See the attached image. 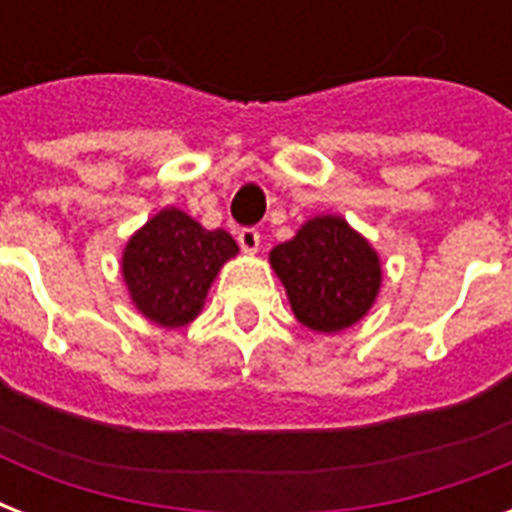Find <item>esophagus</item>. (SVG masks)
Listing matches in <instances>:
<instances>
[{"label":"esophagus","mask_w":512,"mask_h":512,"mask_svg":"<svg viewBox=\"0 0 512 512\" xmlns=\"http://www.w3.org/2000/svg\"><path fill=\"white\" fill-rule=\"evenodd\" d=\"M239 247L247 252V255H255L260 249V233L255 228H241L239 231Z\"/></svg>","instance_id":"esophagus-1"}]
</instances>
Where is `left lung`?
Masks as SVG:
<instances>
[{
    "instance_id": "left-lung-1",
    "label": "left lung",
    "mask_w": 512,
    "mask_h": 512,
    "mask_svg": "<svg viewBox=\"0 0 512 512\" xmlns=\"http://www.w3.org/2000/svg\"><path fill=\"white\" fill-rule=\"evenodd\" d=\"M303 327L337 335L364 319L382 289V260L342 215L305 220L268 255Z\"/></svg>"
}]
</instances>
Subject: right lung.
<instances>
[{
    "instance_id": "1",
    "label": "right lung",
    "mask_w": 512,
    "mask_h": 512,
    "mask_svg": "<svg viewBox=\"0 0 512 512\" xmlns=\"http://www.w3.org/2000/svg\"><path fill=\"white\" fill-rule=\"evenodd\" d=\"M236 255L231 233L207 231L183 209L164 207L124 244L122 279L138 313L177 329L199 316L220 268Z\"/></svg>"
}]
</instances>
